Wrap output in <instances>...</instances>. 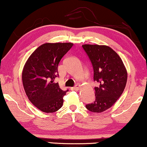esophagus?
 Instances as JSON below:
<instances>
[{"label":"esophagus","mask_w":147,"mask_h":147,"mask_svg":"<svg viewBox=\"0 0 147 147\" xmlns=\"http://www.w3.org/2000/svg\"><path fill=\"white\" fill-rule=\"evenodd\" d=\"M80 88V86L79 84H77L76 86H75L74 87H72L71 88V90H75V91H78L79 89Z\"/></svg>","instance_id":"obj_1"}]
</instances>
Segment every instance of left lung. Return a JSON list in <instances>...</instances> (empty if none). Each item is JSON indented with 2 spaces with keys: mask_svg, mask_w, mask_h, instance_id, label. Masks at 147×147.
<instances>
[{
  "mask_svg": "<svg viewBox=\"0 0 147 147\" xmlns=\"http://www.w3.org/2000/svg\"><path fill=\"white\" fill-rule=\"evenodd\" d=\"M83 49L94 70L95 100L86 105L88 110L101 113L111 107L122 94L127 82V71L117 53L105 45H84Z\"/></svg>",
  "mask_w": 147,
  "mask_h": 147,
  "instance_id": "left-lung-1",
  "label": "left lung"
}]
</instances>
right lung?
<instances>
[{"label": "right lung", "mask_w": 147, "mask_h": 147, "mask_svg": "<svg viewBox=\"0 0 147 147\" xmlns=\"http://www.w3.org/2000/svg\"><path fill=\"white\" fill-rule=\"evenodd\" d=\"M72 43H45L30 55L22 72V82L30 102L41 111L54 113L63 106V96L58 83V65Z\"/></svg>", "instance_id": "obj_1"}]
</instances>
